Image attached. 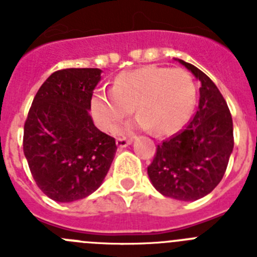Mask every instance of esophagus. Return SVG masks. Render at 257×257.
<instances>
[{
    "label": "esophagus",
    "instance_id": "34e87169",
    "mask_svg": "<svg viewBox=\"0 0 257 257\" xmlns=\"http://www.w3.org/2000/svg\"><path fill=\"white\" fill-rule=\"evenodd\" d=\"M133 140L131 139H127V138H118L117 139V147L118 148H124L127 145H130Z\"/></svg>",
    "mask_w": 257,
    "mask_h": 257
}]
</instances>
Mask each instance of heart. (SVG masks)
<instances>
[{
	"label": "heart",
	"mask_w": 257,
	"mask_h": 257,
	"mask_svg": "<svg viewBox=\"0 0 257 257\" xmlns=\"http://www.w3.org/2000/svg\"><path fill=\"white\" fill-rule=\"evenodd\" d=\"M197 101V85L189 72L166 67H144L123 72L112 90H99L91 97L95 123L105 133L134 112L139 118L118 134L136 128L165 136L178 133L187 123Z\"/></svg>",
	"instance_id": "b5f03b06"
}]
</instances>
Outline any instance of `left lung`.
I'll return each mask as SVG.
<instances>
[{"mask_svg":"<svg viewBox=\"0 0 257 257\" xmlns=\"http://www.w3.org/2000/svg\"><path fill=\"white\" fill-rule=\"evenodd\" d=\"M179 61L201 82L198 109L183 130L157 145L148 175L163 196L196 201L212 192L225 174L234 147L233 121L210 77L187 61Z\"/></svg>","mask_w":257,"mask_h":257,"instance_id":"8db88e82","label":"left lung"}]
</instances>
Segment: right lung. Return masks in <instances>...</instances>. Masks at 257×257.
<instances>
[{"mask_svg": "<svg viewBox=\"0 0 257 257\" xmlns=\"http://www.w3.org/2000/svg\"><path fill=\"white\" fill-rule=\"evenodd\" d=\"M97 68L56 70L36 94L24 123L23 151L37 187L56 202L86 198L103 183L114 158L112 136L88 110Z\"/></svg>", "mask_w": 257, "mask_h": 257, "instance_id": "obj_1", "label": "right lung"}]
</instances>
